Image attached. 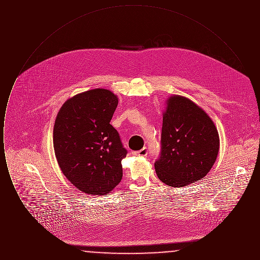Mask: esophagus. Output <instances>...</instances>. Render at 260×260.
Returning a JSON list of instances; mask_svg holds the SVG:
<instances>
[{"mask_svg":"<svg viewBox=\"0 0 260 260\" xmlns=\"http://www.w3.org/2000/svg\"><path fill=\"white\" fill-rule=\"evenodd\" d=\"M133 154H134V155H137V156H147V154H148V149L146 148V147H144V148L140 149V150H138V151L133 152Z\"/></svg>","mask_w":260,"mask_h":260,"instance_id":"34e87169","label":"esophagus"}]
</instances>
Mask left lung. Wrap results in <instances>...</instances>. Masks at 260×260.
<instances>
[{"label": "left lung", "instance_id": "left-lung-1", "mask_svg": "<svg viewBox=\"0 0 260 260\" xmlns=\"http://www.w3.org/2000/svg\"><path fill=\"white\" fill-rule=\"evenodd\" d=\"M219 151L218 132L209 115L190 99L173 95L162 116L161 154L155 161L159 179L183 187L205 177Z\"/></svg>", "mask_w": 260, "mask_h": 260}]
</instances>
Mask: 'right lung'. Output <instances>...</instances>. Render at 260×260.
Returning <instances> with one entry per match:
<instances>
[{
    "mask_svg": "<svg viewBox=\"0 0 260 260\" xmlns=\"http://www.w3.org/2000/svg\"><path fill=\"white\" fill-rule=\"evenodd\" d=\"M117 105L109 89H90L65 101L55 119L53 148L60 170L89 195H105L122 180L127 152L110 124Z\"/></svg>",
    "mask_w": 260,
    "mask_h": 260,
    "instance_id": "obj_1",
    "label": "right lung"
}]
</instances>
